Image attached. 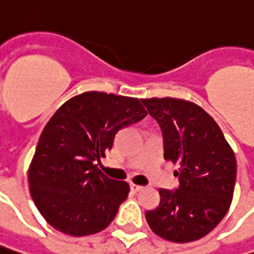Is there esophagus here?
<instances>
[{"label":"esophagus","mask_w":254,"mask_h":254,"mask_svg":"<svg viewBox=\"0 0 254 254\" xmlns=\"http://www.w3.org/2000/svg\"><path fill=\"white\" fill-rule=\"evenodd\" d=\"M130 188H132V191H135V192H137V191H140V190H143V187L142 186H137V184H130Z\"/></svg>","instance_id":"obj_1"}]
</instances>
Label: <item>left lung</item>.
Masks as SVG:
<instances>
[{
  "label": "left lung",
  "mask_w": 254,
  "mask_h": 254,
  "mask_svg": "<svg viewBox=\"0 0 254 254\" xmlns=\"http://www.w3.org/2000/svg\"><path fill=\"white\" fill-rule=\"evenodd\" d=\"M162 127L164 159L179 164L176 191L160 190V204L146 212L163 239L188 243L204 238L231 206L236 157L221 127L199 105L180 98L142 100Z\"/></svg>",
  "instance_id": "left-lung-1"
}]
</instances>
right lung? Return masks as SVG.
Segmentation results:
<instances>
[{
  "label": "right lung",
  "mask_w": 254,
  "mask_h": 254,
  "mask_svg": "<svg viewBox=\"0 0 254 254\" xmlns=\"http://www.w3.org/2000/svg\"><path fill=\"white\" fill-rule=\"evenodd\" d=\"M146 115L140 100L98 91L78 94L55 112L28 171L32 199L49 225L87 236L112 222L129 184L107 177L98 162L121 127Z\"/></svg>",
  "instance_id": "right-lung-1"
}]
</instances>
